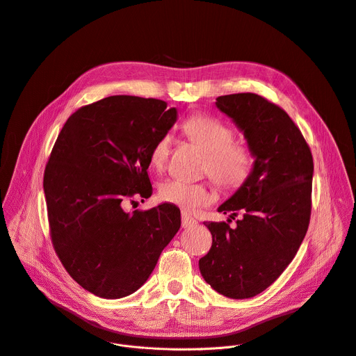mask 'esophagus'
<instances>
[{
    "mask_svg": "<svg viewBox=\"0 0 356 356\" xmlns=\"http://www.w3.org/2000/svg\"><path fill=\"white\" fill-rule=\"evenodd\" d=\"M195 224H197L195 220H193V218L188 217L187 214H181V227H183V228H190V227H193V225H195Z\"/></svg>",
    "mask_w": 356,
    "mask_h": 356,
    "instance_id": "34e87169",
    "label": "esophagus"
}]
</instances>
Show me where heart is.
Listing matches in <instances>:
<instances>
[{
    "label": "heart",
    "instance_id": "heart-1",
    "mask_svg": "<svg viewBox=\"0 0 356 356\" xmlns=\"http://www.w3.org/2000/svg\"><path fill=\"white\" fill-rule=\"evenodd\" d=\"M183 132L206 154L204 172L227 190L241 187L250 175L253 156L249 147L235 142L234 131L221 120L194 114L183 122ZM172 150V135L163 134L150 149V163L161 169L166 165ZM162 200L180 207L184 213H194L214 201L213 190L202 183H188L170 179L161 187Z\"/></svg>",
    "mask_w": 356,
    "mask_h": 356
}]
</instances>
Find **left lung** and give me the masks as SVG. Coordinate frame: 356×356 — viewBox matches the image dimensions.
Returning <instances> with one entry per match:
<instances>
[{"label": "left lung", "mask_w": 356, "mask_h": 356, "mask_svg": "<svg viewBox=\"0 0 356 356\" xmlns=\"http://www.w3.org/2000/svg\"><path fill=\"white\" fill-rule=\"evenodd\" d=\"M216 107L232 120L252 152L246 181L218 207L229 214L204 222L213 245L198 261L201 276L220 294L249 298L289 266L306 236L312 213L313 156L291 118L258 94L221 95ZM241 211L243 218L229 227Z\"/></svg>", "instance_id": "1"}]
</instances>
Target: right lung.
Here are the masks:
<instances>
[{
	"instance_id": "right-lung-1",
	"label": "right lung",
	"mask_w": 356,
	"mask_h": 356,
	"mask_svg": "<svg viewBox=\"0 0 356 356\" xmlns=\"http://www.w3.org/2000/svg\"><path fill=\"white\" fill-rule=\"evenodd\" d=\"M176 121L162 99L111 95L77 110L58 136L43 177L50 235L69 275L98 297L136 291L180 228L170 202L124 210L152 195L150 149Z\"/></svg>"
}]
</instances>
